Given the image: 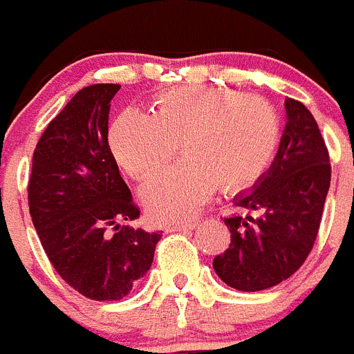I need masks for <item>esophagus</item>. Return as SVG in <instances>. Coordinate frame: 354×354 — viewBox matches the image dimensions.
Listing matches in <instances>:
<instances>
[{
    "label": "esophagus",
    "mask_w": 354,
    "mask_h": 354,
    "mask_svg": "<svg viewBox=\"0 0 354 354\" xmlns=\"http://www.w3.org/2000/svg\"><path fill=\"white\" fill-rule=\"evenodd\" d=\"M198 225V221H180V223L168 225V232H180V230H193Z\"/></svg>",
    "instance_id": "1"
}]
</instances>
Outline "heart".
Returning <instances> with one entry per match:
<instances>
[{
    "label": "heart",
    "instance_id": "1",
    "mask_svg": "<svg viewBox=\"0 0 354 354\" xmlns=\"http://www.w3.org/2000/svg\"><path fill=\"white\" fill-rule=\"evenodd\" d=\"M184 159L143 186L158 221L189 218L214 189L243 192L270 170L282 145V118L261 95L221 86H180L156 99V115L122 111L109 127L115 159L133 179H145L177 149Z\"/></svg>",
    "mask_w": 354,
    "mask_h": 354
}]
</instances>
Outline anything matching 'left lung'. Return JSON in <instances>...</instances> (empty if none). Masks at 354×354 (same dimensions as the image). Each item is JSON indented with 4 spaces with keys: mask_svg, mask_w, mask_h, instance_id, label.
I'll return each instance as SVG.
<instances>
[{
    "mask_svg": "<svg viewBox=\"0 0 354 354\" xmlns=\"http://www.w3.org/2000/svg\"><path fill=\"white\" fill-rule=\"evenodd\" d=\"M289 122L273 167L236 207L262 214L230 216V245L212 268L227 286L255 292L294 274L312 252L331 180L328 147L314 115L287 99Z\"/></svg>",
    "mask_w": 354,
    "mask_h": 354,
    "instance_id": "obj_1",
    "label": "left lung"
}]
</instances>
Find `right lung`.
Returning <instances> with one entry per match:
<instances>
[{
    "label": "right lung",
    "mask_w": 354,
    "mask_h": 354,
    "mask_svg": "<svg viewBox=\"0 0 354 354\" xmlns=\"http://www.w3.org/2000/svg\"><path fill=\"white\" fill-rule=\"evenodd\" d=\"M120 84L80 90L40 136L28 205L42 248L65 282L95 301L129 294L150 270L162 232L120 225L140 216L108 145Z\"/></svg>",
    "instance_id": "1"
}]
</instances>
